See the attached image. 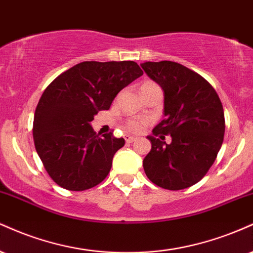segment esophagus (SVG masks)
Segmentation results:
<instances>
[{
	"instance_id": "34e87169",
	"label": "esophagus",
	"mask_w": 253,
	"mask_h": 253,
	"mask_svg": "<svg viewBox=\"0 0 253 253\" xmlns=\"http://www.w3.org/2000/svg\"><path fill=\"white\" fill-rule=\"evenodd\" d=\"M124 139H126V143H132V142L136 141V137H133V136H130V135H126L124 136Z\"/></svg>"
}]
</instances>
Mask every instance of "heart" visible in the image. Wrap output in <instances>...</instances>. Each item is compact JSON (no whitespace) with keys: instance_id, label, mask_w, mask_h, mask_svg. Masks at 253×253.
<instances>
[{"instance_id":"b5f03b06","label":"heart","mask_w":253,"mask_h":253,"mask_svg":"<svg viewBox=\"0 0 253 253\" xmlns=\"http://www.w3.org/2000/svg\"><path fill=\"white\" fill-rule=\"evenodd\" d=\"M149 85H156L153 82H145L142 86H149ZM147 124V121L142 120V118H130L126 122V129L130 132H141L144 129V126Z\"/></svg>"}]
</instances>
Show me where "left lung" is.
<instances>
[{"instance_id":"obj_1","label":"left lung","mask_w":253,"mask_h":253,"mask_svg":"<svg viewBox=\"0 0 253 253\" xmlns=\"http://www.w3.org/2000/svg\"><path fill=\"white\" fill-rule=\"evenodd\" d=\"M144 72L165 91V116L148 136L151 150L143 160L151 182L180 191L199 182L220 150L225 133L222 104L213 86L200 74L174 61H147ZM163 134H170L165 143ZM160 137V139H157Z\"/></svg>"}]
</instances>
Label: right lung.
Returning a JSON list of instances; mask_svg holds the SVG:
<instances>
[{
  "label": "right lung",
  "instance_id": "1",
  "mask_svg": "<svg viewBox=\"0 0 253 253\" xmlns=\"http://www.w3.org/2000/svg\"><path fill=\"white\" fill-rule=\"evenodd\" d=\"M142 74L135 61H83L47 86L35 109L33 137L56 185L79 192L108 176L114 155L126 141L112 132L99 136L90 122Z\"/></svg>",
  "mask_w": 253,
  "mask_h": 253
}]
</instances>
